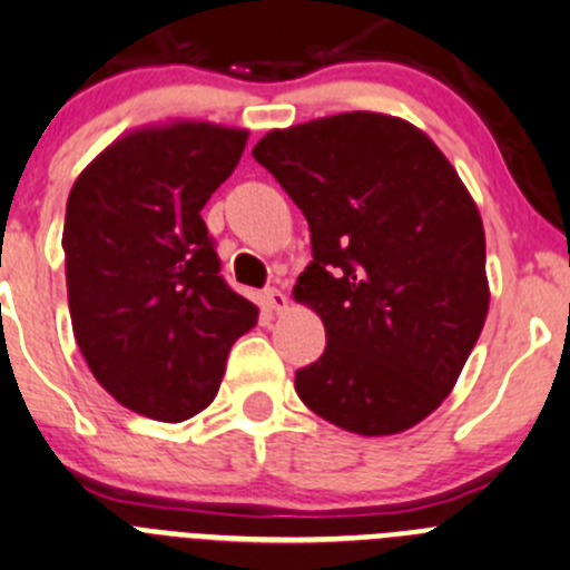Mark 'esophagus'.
<instances>
[{
    "label": "esophagus",
    "instance_id": "esophagus-1",
    "mask_svg": "<svg viewBox=\"0 0 570 570\" xmlns=\"http://www.w3.org/2000/svg\"><path fill=\"white\" fill-rule=\"evenodd\" d=\"M263 299H265V305L271 307V311H276V313H282V311H288V296L282 294L279 288H268L263 294Z\"/></svg>",
    "mask_w": 570,
    "mask_h": 570
}]
</instances>
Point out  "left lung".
I'll use <instances>...</instances> for the list:
<instances>
[{
	"instance_id": "left-lung-1",
	"label": "left lung",
	"mask_w": 570,
	"mask_h": 570,
	"mask_svg": "<svg viewBox=\"0 0 570 570\" xmlns=\"http://www.w3.org/2000/svg\"><path fill=\"white\" fill-rule=\"evenodd\" d=\"M252 156L311 226L294 299L322 318L327 346L296 372V394L350 433L409 431L453 392L490 311L473 195L433 139L392 114L274 128Z\"/></svg>"
}]
</instances>
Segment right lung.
<instances>
[{"mask_svg":"<svg viewBox=\"0 0 570 570\" xmlns=\"http://www.w3.org/2000/svg\"><path fill=\"white\" fill-rule=\"evenodd\" d=\"M246 128L167 119L114 139L67 200L72 333L95 381L159 422L207 409L257 305L220 279L200 209L232 176Z\"/></svg>","mask_w":570,"mask_h":570,"instance_id":"right-lung-1","label":"right lung"}]
</instances>
